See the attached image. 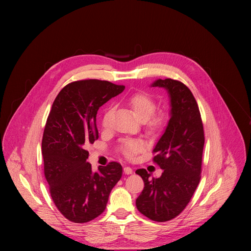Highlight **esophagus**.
Here are the masks:
<instances>
[{
    "mask_svg": "<svg viewBox=\"0 0 251 251\" xmlns=\"http://www.w3.org/2000/svg\"><path fill=\"white\" fill-rule=\"evenodd\" d=\"M124 173L126 174V175H130V174H132L133 173V170L130 168V167H128V166H126V167H124Z\"/></svg>",
    "mask_w": 251,
    "mask_h": 251,
    "instance_id": "34e87169",
    "label": "esophagus"
}]
</instances>
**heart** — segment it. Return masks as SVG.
Returning a JSON list of instances; mask_svg holds the SVG:
<instances>
[{"label": "heart", "mask_w": 251, "mask_h": 251, "mask_svg": "<svg viewBox=\"0 0 251 251\" xmlns=\"http://www.w3.org/2000/svg\"><path fill=\"white\" fill-rule=\"evenodd\" d=\"M128 105L132 112L134 113L135 117L141 121V122H146L155 113L157 109V103L155 99L145 92H137L132 94L128 100ZM111 110H107L102 118V125L105 127L108 123V118L110 115ZM151 120V119H150ZM164 124V118L163 117H152L149 121V128L152 130H157L161 128ZM143 149V143L139 140H129L124 142L122 144L121 150L123 154L127 158H133Z\"/></svg>", "instance_id": "b5f03b06"}]
</instances>
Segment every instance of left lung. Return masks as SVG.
Listing matches in <instances>:
<instances>
[{
  "instance_id": "1",
  "label": "left lung",
  "mask_w": 251,
  "mask_h": 251,
  "mask_svg": "<svg viewBox=\"0 0 251 251\" xmlns=\"http://www.w3.org/2000/svg\"><path fill=\"white\" fill-rule=\"evenodd\" d=\"M152 86L168 91L171 118L153 150L162 176L156 178L145 169L136 171L145 185L136 206L148 219L164 223L185 209L200 183L204 133L198 103L183 82L158 79Z\"/></svg>"
}]
</instances>
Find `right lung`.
<instances>
[{"instance_id": "obj_1", "label": "right lung", "mask_w": 251, "mask_h": 251, "mask_svg": "<svg viewBox=\"0 0 251 251\" xmlns=\"http://www.w3.org/2000/svg\"><path fill=\"white\" fill-rule=\"evenodd\" d=\"M124 88L105 80H78L64 86L51 106L42 142L45 176L55 206L73 223L100 216L121 178L122 166L117 162L93 173L85 147L98 139L99 107Z\"/></svg>"}]
</instances>
